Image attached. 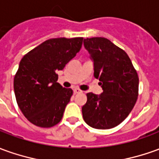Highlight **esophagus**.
Masks as SVG:
<instances>
[{
    "instance_id": "34e87169",
    "label": "esophagus",
    "mask_w": 159,
    "mask_h": 159,
    "mask_svg": "<svg viewBox=\"0 0 159 159\" xmlns=\"http://www.w3.org/2000/svg\"><path fill=\"white\" fill-rule=\"evenodd\" d=\"M73 93L76 94V93H81L82 91L80 90L79 88H75V89H73Z\"/></svg>"
}]
</instances>
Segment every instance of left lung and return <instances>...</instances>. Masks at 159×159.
Masks as SVG:
<instances>
[{
	"label": "left lung",
	"instance_id": "8db88e82",
	"mask_svg": "<svg viewBox=\"0 0 159 159\" xmlns=\"http://www.w3.org/2000/svg\"><path fill=\"white\" fill-rule=\"evenodd\" d=\"M84 47L93 61L94 77L103 93H86L83 119L95 129H111L124 121L139 95V76L127 53L103 37L86 38Z\"/></svg>",
	"mask_w": 159,
	"mask_h": 159
}]
</instances>
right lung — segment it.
<instances>
[{
  "mask_svg": "<svg viewBox=\"0 0 159 159\" xmlns=\"http://www.w3.org/2000/svg\"><path fill=\"white\" fill-rule=\"evenodd\" d=\"M82 42V37L50 39L21 59L14 90L20 111L32 124L48 128L61 120L73 90L57 82V72L80 52Z\"/></svg>",
  "mask_w": 159,
  "mask_h": 159,
  "instance_id": "right-lung-1",
  "label": "right lung"
}]
</instances>
